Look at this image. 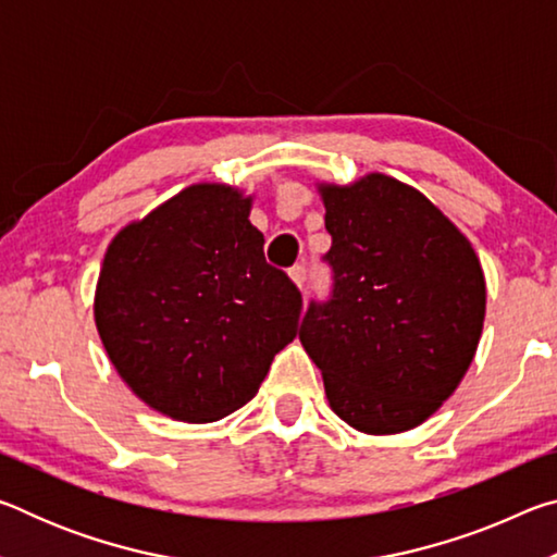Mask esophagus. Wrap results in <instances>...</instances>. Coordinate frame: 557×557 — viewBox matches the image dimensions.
Instances as JSON below:
<instances>
[{
	"label": "esophagus",
	"mask_w": 557,
	"mask_h": 557,
	"mask_svg": "<svg viewBox=\"0 0 557 557\" xmlns=\"http://www.w3.org/2000/svg\"><path fill=\"white\" fill-rule=\"evenodd\" d=\"M289 280L295 282V285L301 289L305 287V282H307V270H305V265H295L289 270Z\"/></svg>",
	"instance_id": "esophagus-1"
}]
</instances>
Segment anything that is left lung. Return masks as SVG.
Listing matches in <instances>:
<instances>
[{"mask_svg": "<svg viewBox=\"0 0 557 557\" xmlns=\"http://www.w3.org/2000/svg\"><path fill=\"white\" fill-rule=\"evenodd\" d=\"M334 295L309 305L299 342L332 410L366 435L435 414L474 361L486 282L474 248L418 188L385 174L319 182Z\"/></svg>", "mask_w": 557, "mask_h": 557, "instance_id": "8db88e82", "label": "left lung"}]
</instances>
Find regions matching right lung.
Masks as SVG:
<instances>
[{
	"mask_svg": "<svg viewBox=\"0 0 557 557\" xmlns=\"http://www.w3.org/2000/svg\"><path fill=\"white\" fill-rule=\"evenodd\" d=\"M250 209L238 186L191 184L108 245L100 342L127 388L172 420L238 410L297 336L299 289L265 262Z\"/></svg>",
	"mask_w": 557,
	"mask_h": 557,
	"instance_id": "add662e5",
	"label": "right lung"
}]
</instances>
